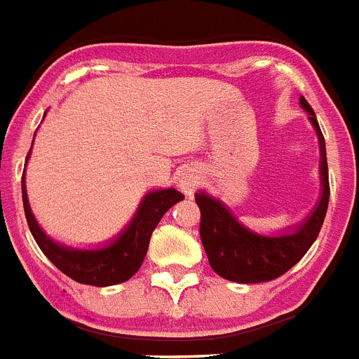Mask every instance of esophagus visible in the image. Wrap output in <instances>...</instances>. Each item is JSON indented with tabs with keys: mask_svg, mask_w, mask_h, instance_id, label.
I'll return each instance as SVG.
<instances>
[{
	"mask_svg": "<svg viewBox=\"0 0 359 359\" xmlns=\"http://www.w3.org/2000/svg\"><path fill=\"white\" fill-rule=\"evenodd\" d=\"M177 185H180V189H182L185 194H193L194 189H196V185H198L196 170H191V168L183 170L182 176H180V180H177Z\"/></svg>",
	"mask_w": 359,
	"mask_h": 359,
	"instance_id": "34e87169",
	"label": "esophagus"
}]
</instances>
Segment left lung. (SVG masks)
<instances>
[{
  "mask_svg": "<svg viewBox=\"0 0 359 359\" xmlns=\"http://www.w3.org/2000/svg\"><path fill=\"white\" fill-rule=\"evenodd\" d=\"M300 107L309 114V122L315 128L320 148V196L313 211L302 222H298L293 229L285 228L283 233L261 235L241 224L237 217L219 198H213L205 191H198L194 194L202 213L200 237L208 254L209 265L219 276L229 282H271L285 274L309 250L325 222L330 200L325 137L313 109L304 96H300Z\"/></svg>",
  "mask_w": 359,
  "mask_h": 359,
  "instance_id": "8db88e82",
  "label": "left lung"
}]
</instances>
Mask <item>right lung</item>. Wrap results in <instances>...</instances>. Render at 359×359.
<instances>
[{
	"instance_id": "add662e5",
	"label": "right lung",
	"mask_w": 359,
	"mask_h": 359,
	"mask_svg": "<svg viewBox=\"0 0 359 359\" xmlns=\"http://www.w3.org/2000/svg\"><path fill=\"white\" fill-rule=\"evenodd\" d=\"M34 140V139H33ZM31 150L27 154V159ZM27 163V161H25ZM22 198L24 211L31 233L44 256L53 263L66 276L85 285L107 287L116 283L128 282L135 272L139 271L144 261L150 237L156 226L168 209L183 200V194L176 189H154L144 194L133 219L114 239L105 243L100 248H74L51 239L34 219L31 211L27 191H25V174L22 176Z\"/></svg>"
}]
</instances>
